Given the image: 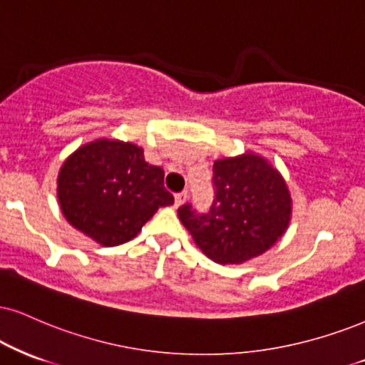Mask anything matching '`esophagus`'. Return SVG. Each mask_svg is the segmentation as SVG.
Wrapping results in <instances>:
<instances>
[{
	"mask_svg": "<svg viewBox=\"0 0 365 365\" xmlns=\"http://www.w3.org/2000/svg\"><path fill=\"white\" fill-rule=\"evenodd\" d=\"M186 197H187V191H181V192H178V195L174 196V203H175V206H181L184 201H186Z\"/></svg>",
	"mask_w": 365,
	"mask_h": 365,
	"instance_id": "34e87169",
	"label": "esophagus"
}]
</instances>
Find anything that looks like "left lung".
I'll list each match as a JSON object with an SVG mask.
<instances>
[{
    "instance_id": "obj_1",
    "label": "left lung",
    "mask_w": 365,
    "mask_h": 365,
    "mask_svg": "<svg viewBox=\"0 0 365 365\" xmlns=\"http://www.w3.org/2000/svg\"><path fill=\"white\" fill-rule=\"evenodd\" d=\"M215 200L208 213L191 205L178 210L201 252L215 262L244 264L267 252L284 235L292 200L281 173L254 152L213 164Z\"/></svg>"
}]
</instances>
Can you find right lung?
I'll return each instance as SVG.
<instances>
[{"instance_id":"add662e5","label":"right lung","mask_w":365,"mask_h":365,"mask_svg":"<svg viewBox=\"0 0 365 365\" xmlns=\"http://www.w3.org/2000/svg\"><path fill=\"white\" fill-rule=\"evenodd\" d=\"M57 200L67 222L103 247L132 240L160 206L174 203L164 170L145 162L142 147L115 138L84 143L67 157Z\"/></svg>"}]
</instances>
